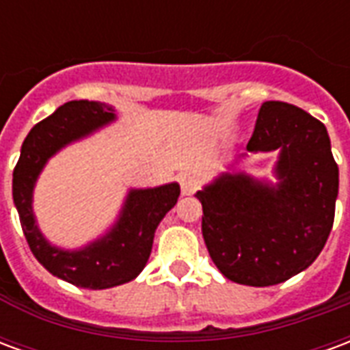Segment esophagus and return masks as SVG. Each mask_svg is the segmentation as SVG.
Here are the masks:
<instances>
[{
  "label": "esophagus",
  "instance_id": "obj_1",
  "mask_svg": "<svg viewBox=\"0 0 350 350\" xmlns=\"http://www.w3.org/2000/svg\"><path fill=\"white\" fill-rule=\"evenodd\" d=\"M180 183H182L183 195H193L198 189V178L195 174H183Z\"/></svg>",
  "mask_w": 350,
  "mask_h": 350
}]
</instances>
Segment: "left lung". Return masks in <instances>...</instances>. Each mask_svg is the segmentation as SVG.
Returning a JSON list of instances; mask_svg holds the SVG:
<instances>
[{
    "mask_svg": "<svg viewBox=\"0 0 350 350\" xmlns=\"http://www.w3.org/2000/svg\"><path fill=\"white\" fill-rule=\"evenodd\" d=\"M273 150L275 185L221 174L197 193L208 253L240 285H278L306 270L334 225L339 170L326 127L294 105L266 100L247 152Z\"/></svg>",
    "mask_w": 350,
    "mask_h": 350,
    "instance_id": "left-lung-1",
    "label": "left lung"
}]
</instances>
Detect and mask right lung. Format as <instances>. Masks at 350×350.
<instances>
[{"instance_id":"right-lung-1","label":"right lung","mask_w":350,"mask_h":350,"mask_svg":"<svg viewBox=\"0 0 350 350\" xmlns=\"http://www.w3.org/2000/svg\"><path fill=\"white\" fill-rule=\"evenodd\" d=\"M112 120L114 108L105 103H65L29 131L12 172V198L35 258L52 275L92 291L123 285L137 278L150 258L155 228L180 197L178 183L153 189H131L118 223L84 250L64 251L46 242L31 210L33 185L42 167L64 146L86 137Z\"/></svg>"}]
</instances>
